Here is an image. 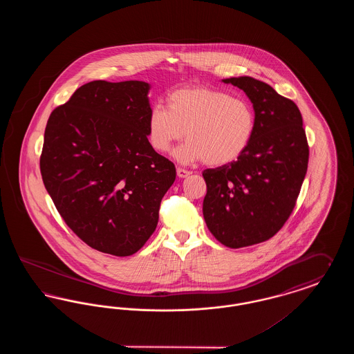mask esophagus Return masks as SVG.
<instances>
[{
	"label": "esophagus",
	"mask_w": 354,
	"mask_h": 354,
	"mask_svg": "<svg viewBox=\"0 0 354 354\" xmlns=\"http://www.w3.org/2000/svg\"><path fill=\"white\" fill-rule=\"evenodd\" d=\"M176 175H178L180 179H185V178L191 175V171H187V169L178 167V169H176Z\"/></svg>",
	"instance_id": "esophagus-1"
}]
</instances>
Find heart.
Instances as JSON below:
<instances>
[{
    "label": "heart",
    "instance_id": "obj_1",
    "mask_svg": "<svg viewBox=\"0 0 354 354\" xmlns=\"http://www.w3.org/2000/svg\"><path fill=\"white\" fill-rule=\"evenodd\" d=\"M256 114L252 104L230 93L208 87L175 90L166 109L156 106L147 117V139L152 149L165 153L185 135L188 140L174 158L191 165L225 166L237 160L252 142Z\"/></svg>",
    "mask_w": 354,
    "mask_h": 354
}]
</instances>
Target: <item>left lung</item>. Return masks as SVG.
Returning a JSON list of instances; mask_svg holds the SVG:
<instances>
[{
	"label": "left lung",
	"instance_id": "8db88e82",
	"mask_svg": "<svg viewBox=\"0 0 354 354\" xmlns=\"http://www.w3.org/2000/svg\"><path fill=\"white\" fill-rule=\"evenodd\" d=\"M252 102L256 131L237 160L203 171V216L228 248H243L276 235L292 214L308 169L303 117L295 102L252 77L223 80Z\"/></svg>",
	"mask_w": 354,
	"mask_h": 354
}]
</instances>
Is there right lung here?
Returning a JSON list of instances; mask_svg holds the SVG:
<instances>
[{
	"instance_id": "obj_1",
	"label": "right lung",
	"mask_w": 354,
	"mask_h": 354,
	"mask_svg": "<svg viewBox=\"0 0 354 354\" xmlns=\"http://www.w3.org/2000/svg\"><path fill=\"white\" fill-rule=\"evenodd\" d=\"M143 81H93L48 120L41 175L59 215L91 248L138 252L153 234L172 162L147 139L151 111Z\"/></svg>"
}]
</instances>
